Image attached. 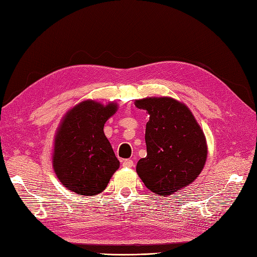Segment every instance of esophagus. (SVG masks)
Returning <instances> with one entry per match:
<instances>
[{"label": "esophagus", "instance_id": "34e87169", "mask_svg": "<svg viewBox=\"0 0 257 257\" xmlns=\"http://www.w3.org/2000/svg\"><path fill=\"white\" fill-rule=\"evenodd\" d=\"M122 166L124 168H133L134 167V161L132 159H125L122 161Z\"/></svg>", "mask_w": 257, "mask_h": 257}]
</instances>
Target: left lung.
<instances>
[{
	"instance_id": "left-lung-1",
	"label": "left lung",
	"mask_w": 257,
	"mask_h": 257,
	"mask_svg": "<svg viewBox=\"0 0 257 257\" xmlns=\"http://www.w3.org/2000/svg\"><path fill=\"white\" fill-rule=\"evenodd\" d=\"M135 106L150 116L145 136L147 157L136 168L139 178L160 196L188 187L207 158L206 138L192 111L171 97H147L135 100Z\"/></svg>"
}]
</instances>
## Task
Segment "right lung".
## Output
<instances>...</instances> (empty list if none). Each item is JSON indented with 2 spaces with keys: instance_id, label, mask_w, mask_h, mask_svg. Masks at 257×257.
I'll list each match as a JSON object with an SVG mask.
<instances>
[{
  "instance_id": "1",
  "label": "right lung",
  "mask_w": 257,
  "mask_h": 257,
  "mask_svg": "<svg viewBox=\"0 0 257 257\" xmlns=\"http://www.w3.org/2000/svg\"><path fill=\"white\" fill-rule=\"evenodd\" d=\"M117 110L114 101L103 105L86 99L65 113L54 138L52 163L67 190L83 196L99 194L118 170L120 162L103 133Z\"/></svg>"
}]
</instances>
